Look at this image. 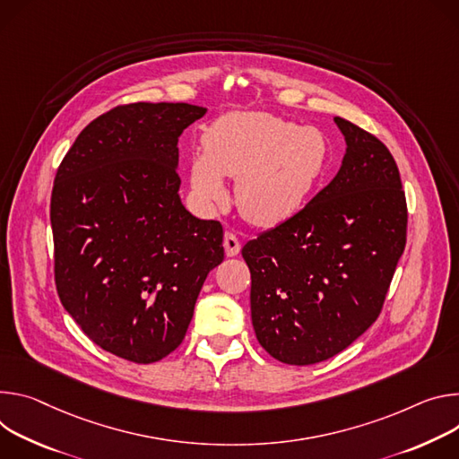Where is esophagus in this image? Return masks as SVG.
I'll return each instance as SVG.
<instances>
[{
    "label": "esophagus",
    "instance_id": "esophagus-1",
    "mask_svg": "<svg viewBox=\"0 0 459 459\" xmlns=\"http://www.w3.org/2000/svg\"><path fill=\"white\" fill-rule=\"evenodd\" d=\"M224 251H226L228 257L238 255V251H240V240H238L233 233H226V235H224Z\"/></svg>",
    "mask_w": 459,
    "mask_h": 459
}]
</instances>
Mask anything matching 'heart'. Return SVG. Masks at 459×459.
Masks as SVG:
<instances>
[{
	"mask_svg": "<svg viewBox=\"0 0 459 459\" xmlns=\"http://www.w3.org/2000/svg\"><path fill=\"white\" fill-rule=\"evenodd\" d=\"M330 143L317 127H297L263 111H237L217 118L191 159L189 184L202 206L226 196L222 177L237 178L238 212L257 226L293 217L325 173Z\"/></svg>",
	"mask_w": 459,
	"mask_h": 459,
	"instance_id": "1",
	"label": "heart"
}]
</instances>
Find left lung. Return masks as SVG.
<instances>
[{"label":"left lung","instance_id":"obj_1","mask_svg":"<svg viewBox=\"0 0 459 459\" xmlns=\"http://www.w3.org/2000/svg\"><path fill=\"white\" fill-rule=\"evenodd\" d=\"M341 169L300 212L242 247L251 323L281 363L326 361L377 319L406 242V200L386 145L335 117Z\"/></svg>","mask_w":459,"mask_h":459}]
</instances>
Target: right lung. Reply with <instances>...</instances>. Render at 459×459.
Segmentation results:
<instances>
[{
    "instance_id": "1",
    "label": "right lung",
    "mask_w": 459,
    "mask_h": 459,
    "mask_svg": "<svg viewBox=\"0 0 459 459\" xmlns=\"http://www.w3.org/2000/svg\"><path fill=\"white\" fill-rule=\"evenodd\" d=\"M191 104L120 106L92 120L62 160L50 226L64 308L100 348L147 365L184 339L222 226L180 200L178 136L206 115Z\"/></svg>"
}]
</instances>
